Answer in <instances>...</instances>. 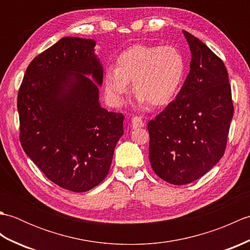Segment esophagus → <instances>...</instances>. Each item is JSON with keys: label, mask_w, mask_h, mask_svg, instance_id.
Masks as SVG:
<instances>
[{"label": "esophagus", "mask_w": 250, "mask_h": 250, "mask_svg": "<svg viewBox=\"0 0 250 250\" xmlns=\"http://www.w3.org/2000/svg\"><path fill=\"white\" fill-rule=\"evenodd\" d=\"M144 121H143L140 117H137V116H135V117H133V118H132V120H131V125H132V128L133 129H137V128H143V126H144Z\"/></svg>", "instance_id": "1"}]
</instances>
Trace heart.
Here are the masks:
<instances>
[{"mask_svg": "<svg viewBox=\"0 0 250 250\" xmlns=\"http://www.w3.org/2000/svg\"><path fill=\"white\" fill-rule=\"evenodd\" d=\"M185 74L186 59L177 47L136 44L118 55L116 67L106 68L103 86L110 102L121 105L133 82L139 103L158 107L175 98Z\"/></svg>", "mask_w": 250, "mask_h": 250, "instance_id": "obj_1", "label": "heart"}]
</instances>
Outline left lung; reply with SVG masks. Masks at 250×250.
Wrapping results in <instances>:
<instances>
[{
	"label": "left lung",
	"mask_w": 250,
	"mask_h": 250,
	"mask_svg": "<svg viewBox=\"0 0 250 250\" xmlns=\"http://www.w3.org/2000/svg\"><path fill=\"white\" fill-rule=\"evenodd\" d=\"M183 32L190 72L176 99L147 125L153 172L177 186L194 182L218 163L234 113L225 63L198 37Z\"/></svg>",
	"instance_id": "left-lung-1"
}]
</instances>
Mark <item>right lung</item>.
Segmentation results:
<instances>
[{
    "label": "right lung",
    "mask_w": 250,
    "mask_h": 250,
    "mask_svg": "<svg viewBox=\"0 0 250 250\" xmlns=\"http://www.w3.org/2000/svg\"><path fill=\"white\" fill-rule=\"evenodd\" d=\"M94 46L93 40L63 37L32 60L18 92L24 152L52 183L74 192L107 176L124 134V115L99 102L103 66Z\"/></svg>",
    "instance_id": "obj_1"
}]
</instances>
